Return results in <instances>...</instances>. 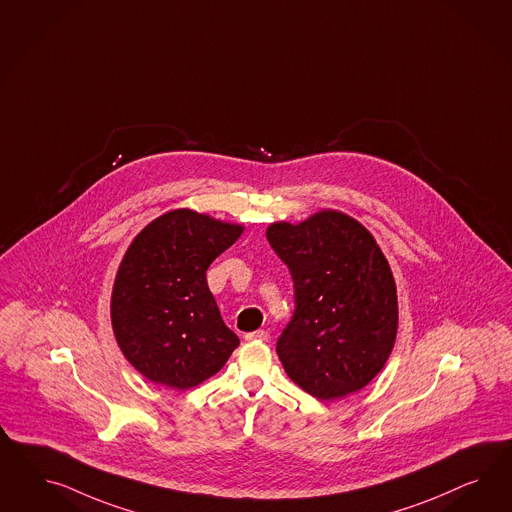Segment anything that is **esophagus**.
I'll use <instances>...</instances> for the list:
<instances>
[{
  "label": "esophagus",
  "mask_w": 512,
  "mask_h": 512,
  "mask_svg": "<svg viewBox=\"0 0 512 512\" xmlns=\"http://www.w3.org/2000/svg\"><path fill=\"white\" fill-rule=\"evenodd\" d=\"M244 338L248 341H268L270 334L266 330H255V332H248Z\"/></svg>",
  "instance_id": "obj_1"
}]
</instances>
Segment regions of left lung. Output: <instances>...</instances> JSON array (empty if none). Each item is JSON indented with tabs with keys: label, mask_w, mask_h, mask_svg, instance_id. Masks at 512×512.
I'll use <instances>...</instances> for the list:
<instances>
[{
	"label": "left lung",
	"mask_w": 512,
	"mask_h": 512,
	"mask_svg": "<svg viewBox=\"0 0 512 512\" xmlns=\"http://www.w3.org/2000/svg\"><path fill=\"white\" fill-rule=\"evenodd\" d=\"M266 238L295 281L296 310L278 357L298 387L336 400L383 370L398 332L390 264L372 233L338 210L270 223Z\"/></svg>",
	"instance_id": "1"
}]
</instances>
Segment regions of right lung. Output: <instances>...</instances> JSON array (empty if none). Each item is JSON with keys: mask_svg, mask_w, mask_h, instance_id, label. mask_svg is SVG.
I'll return each instance as SVG.
<instances>
[{"mask_svg": "<svg viewBox=\"0 0 512 512\" xmlns=\"http://www.w3.org/2000/svg\"><path fill=\"white\" fill-rule=\"evenodd\" d=\"M242 233L244 225L176 208L129 244L112 285L110 321L124 357L152 383L197 387L238 347L206 270Z\"/></svg>", "mask_w": 512, "mask_h": 512, "instance_id": "obj_1", "label": "right lung"}]
</instances>
